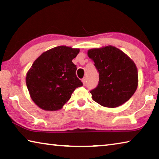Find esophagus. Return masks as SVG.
<instances>
[{"label":"esophagus","instance_id":"obj_1","mask_svg":"<svg viewBox=\"0 0 159 159\" xmlns=\"http://www.w3.org/2000/svg\"><path fill=\"white\" fill-rule=\"evenodd\" d=\"M82 82H83V85H85L86 82H87V79H86L85 77L83 78V79H82Z\"/></svg>","mask_w":159,"mask_h":159}]
</instances>
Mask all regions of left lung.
Listing matches in <instances>:
<instances>
[{
  "instance_id": "8db88e82",
  "label": "left lung",
  "mask_w": 159,
  "mask_h": 159,
  "mask_svg": "<svg viewBox=\"0 0 159 159\" xmlns=\"http://www.w3.org/2000/svg\"><path fill=\"white\" fill-rule=\"evenodd\" d=\"M99 72V83L90 93L100 105L114 108L124 104L135 92L138 85V68L134 61L114 46L88 51Z\"/></svg>"
}]
</instances>
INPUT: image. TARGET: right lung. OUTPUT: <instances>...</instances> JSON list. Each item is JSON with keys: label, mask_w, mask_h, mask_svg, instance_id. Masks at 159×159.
Wrapping results in <instances>:
<instances>
[{"label": "right lung", "mask_w": 159, "mask_h": 159, "mask_svg": "<svg viewBox=\"0 0 159 159\" xmlns=\"http://www.w3.org/2000/svg\"><path fill=\"white\" fill-rule=\"evenodd\" d=\"M80 50L61 45L42 53L26 74L29 94L38 107L45 111H56L71 98L76 88L83 85L72 62Z\"/></svg>", "instance_id": "1"}]
</instances>
